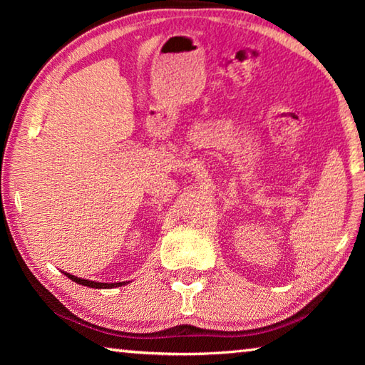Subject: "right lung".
Returning <instances> with one entry per match:
<instances>
[{
  "label": "right lung",
  "mask_w": 365,
  "mask_h": 365,
  "mask_svg": "<svg viewBox=\"0 0 365 365\" xmlns=\"http://www.w3.org/2000/svg\"><path fill=\"white\" fill-rule=\"evenodd\" d=\"M67 277L72 282L78 283V285H83V287H90V288H114V287H122L125 285V282L123 283H101V282H91V280H85V279H78V277H73L71 274H66Z\"/></svg>",
  "instance_id": "obj_1"
}]
</instances>
